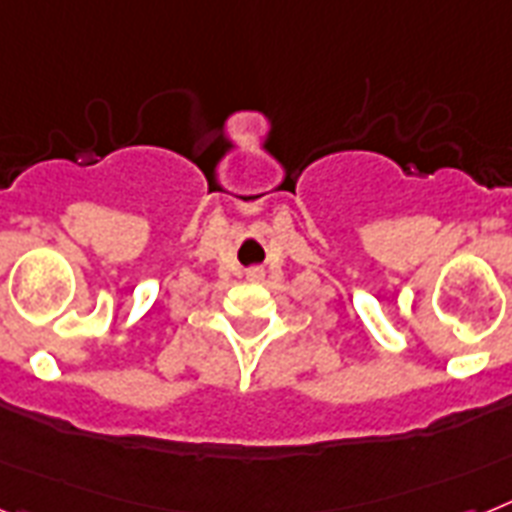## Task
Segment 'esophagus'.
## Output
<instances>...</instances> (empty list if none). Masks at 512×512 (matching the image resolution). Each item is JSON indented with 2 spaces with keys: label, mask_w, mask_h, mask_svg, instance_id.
Instances as JSON below:
<instances>
[{
  "label": "esophagus",
  "mask_w": 512,
  "mask_h": 512,
  "mask_svg": "<svg viewBox=\"0 0 512 512\" xmlns=\"http://www.w3.org/2000/svg\"><path fill=\"white\" fill-rule=\"evenodd\" d=\"M247 278H249V281H263L265 270L263 268H249L247 270Z\"/></svg>",
  "instance_id": "obj_1"
}]
</instances>
